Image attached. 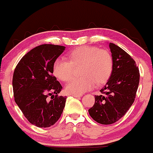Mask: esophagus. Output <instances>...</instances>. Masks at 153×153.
Segmentation results:
<instances>
[{
    "mask_svg": "<svg viewBox=\"0 0 153 153\" xmlns=\"http://www.w3.org/2000/svg\"><path fill=\"white\" fill-rule=\"evenodd\" d=\"M72 96H73V97H76V98H79V97H80L82 95H77V94H73Z\"/></svg>",
    "mask_w": 153,
    "mask_h": 153,
    "instance_id": "1",
    "label": "esophagus"
}]
</instances>
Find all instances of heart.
I'll use <instances>...</instances> for the list:
<instances>
[{
	"label": "heart",
	"instance_id": "b5f03b06",
	"mask_svg": "<svg viewBox=\"0 0 153 153\" xmlns=\"http://www.w3.org/2000/svg\"><path fill=\"white\" fill-rule=\"evenodd\" d=\"M68 60L56 59L53 64V74L63 82L70 80L74 74V67L80 66L82 77L73 79L66 86L70 94L80 95L94 87L103 85L109 80L113 69L112 54L106 50L93 46H82L70 51Z\"/></svg>",
	"mask_w": 153,
	"mask_h": 153
}]
</instances>
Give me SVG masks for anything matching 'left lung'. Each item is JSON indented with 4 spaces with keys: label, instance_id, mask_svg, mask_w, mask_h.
<instances>
[{
    "label": "left lung",
    "instance_id": "1",
    "mask_svg": "<svg viewBox=\"0 0 153 153\" xmlns=\"http://www.w3.org/2000/svg\"><path fill=\"white\" fill-rule=\"evenodd\" d=\"M109 48L113 69L102 94L95 96V103L89 109L90 117L98 123L113 124L126 114L136 98L140 83V70L135 60L125 51L113 43Z\"/></svg>",
    "mask_w": 153,
    "mask_h": 153
}]
</instances>
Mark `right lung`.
I'll use <instances>...</instances> for the list:
<instances>
[{
	"label": "right lung",
	"mask_w": 153,
	"mask_h": 153,
	"mask_svg": "<svg viewBox=\"0 0 153 153\" xmlns=\"http://www.w3.org/2000/svg\"><path fill=\"white\" fill-rule=\"evenodd\" d=\"M65 48L53 44L36 47L21 58L13 72L15 102L28 121L37 127L56 123L64 109L67 97L58 96L62 86L53 76L52 68Z\"/></svg>",
	"instance_id": "add662e5"
}]
</instances>
